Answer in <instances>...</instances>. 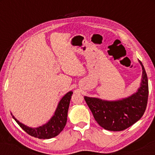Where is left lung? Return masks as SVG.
I'll list each match as a JSON object with an SVG mask.
<instances>
[{
  "instance_id": "left-lung-1",
  "label": "left lung",
  "mask_w": 155,
  "mask_h": 155,
  "mask_svg": "<svg viewBox=\"0 0 155 155\" xmlns=\"http://www.w3.org/2000/svg\"><path fill=\"white\" fill-rule=\"evenodd\" d=\"M139 63L143 74L140 88L135 94L115 101L84 96L95 121L103 128L110 131L124 130L136 123L144 114L149 95L148 79L140 60Z\"/></svg>"
}]
</instances>
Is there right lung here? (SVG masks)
Masks as SVG:
<instances>
[{
  "label": "right lung",
  "mask_w": 155,
  "mask_h": 155,
  "mask_svg": "<svg viewBox=\"0 0 155 155\" xmlns=\"http://www.w3.org/2000/svg\"><path fill=\"white\" fill-rule=\"evenodd\" d=\"M72 94L73 92L71 91L65 94L58 104L54 116L51 117V120L47 124L36 128L28 127L19 122L17 119L15 118V117H12L17 123L22 127L23 130L25 131L30 136L38 138L39 139H49V138H54L60 134L66 124L68 111Z\"/></svg>",
  "instance_id": "right-lung-1"
}]
</instances>
